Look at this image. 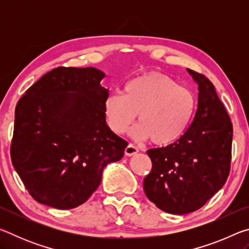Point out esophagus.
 <instances>
[{"instance_id":"34e87169","label":"esophagus","mask_w":249,"mask_h":249,"mask_svg":"<svg viewBox=\"0 0 249 249\" xmlns=\"http://www.w3.org/2000/svg\"><path fill=\"white\" fill-rule=\"evenodd\" d=\"M137 153H138V148H137L136 146H134L133 144H129V145L125 148V155L128 156V157H130V156L136 155Z\"/></svg>"}]
</instances>
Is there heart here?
<instances>
[{
  "label": "heart",
  "instance_id": "heart-1",
  "mask_svg": "<svg viewBox=\"0 0 249 249\" xmlns=\"http://www.w3.org/2000/svg\"><path fill=\"white\" fill-rule=\"evenodd\" d=\"M196 96L159 72H147L128 80L123 94L111 92L103 102L108 127L123 134L138 114L130 135L138 141L151 140L157 146L176 142L185 133L196 111Z\"/></svg>",
  "mask_w": 249,
  "mask_h": 249
}]
</instances>
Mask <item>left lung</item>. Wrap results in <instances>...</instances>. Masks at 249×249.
I'll use <instances>...</instances> for the list:
<instances>
[{
	"mask_svg": "<svg viewBox=\"0 0 249 249\" xmlns=\"http://www.w3.org/2000/svg\"><path fill=\"white\" fill-rule=\"evenodd\" d=\"M197 84L191 125L174 144L147 150L153 168L144 179L146 196L158 209L183 215L202 208L230 174L233 126L208 78L187 69Z\"/></svg>",
	"mask_w": 249,
	"mask_h": 249,
	"instance_id": "obj_1",
	"label": "left lung"
}]
</instances>
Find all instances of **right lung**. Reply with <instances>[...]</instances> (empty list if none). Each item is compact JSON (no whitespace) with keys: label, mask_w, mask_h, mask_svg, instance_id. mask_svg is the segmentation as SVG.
Segmentation results:
<instances>
[{"label":"right lung","mask_w":249,"mask_h":249,"mask_svg":"<svg viewBox=\"0 0 249 249\" xmlns=\"http://www.w3.org/2000/svg\"><path fill=\"white\" fill-rule=\"evenodd\" d=\"M104 77L93 67H59L16 105L12 163L39 203L59 210L81 205L98 189L107 163L124 156L127 142L105 121Z\"/></svg>","instance_id":"add662e5"}]
</instances>
